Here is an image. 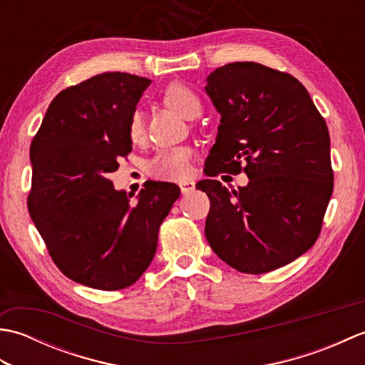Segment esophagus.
Wrapping results in <instances>:
<instances>
[{"mask_svg":"<svg viewBox=\"0 0 365 365\" xmlns=\"http://www.w3.org/2000/svg\"><path fill=\"white\" fill-rule=\"evenodd\" d=\"M196 188V183L192 180H185V182H180V191L183 192V195H188V192L195 191Z\"/></svg>","mask_w":365,"mask_h":365,"instance_id":"esophagus-1","label":"esophagus"}]
</instances>
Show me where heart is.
Listing matches in <instances>:
<instances>
[{"mask_svg":"<svg viewBox=\"0 0 365 365\" xmlns=\"http://www.w3.org/2000/svg\"><path fill=\"white\" fill-rule=\"evenodd\" d=\"M165 103L185 119L192 118L200 113V100L190 86L183 83H170L163 92ZM144 125L139 113H135L130 119L128 135L136 141L143 136ZM191 149L188 147H175V149L160 150L147 163V173L160 180H182L190 174Z\"/></svg>","mask_w":365,"mask_h":365,"instance_id":"obj_1","label":"heart"}]
</instances>
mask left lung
I'll return each instance as SVG.
<instances>
[{
  "label": "left lung",
  "mask_w": 365,
  "mask_h": 365,
  "mask_svg": "<svg viewBox=\"0 0 365 365\" xmlns=\"http://www.w3.org/2000/svg\"><path fill=\"white\" fill-rule=\"evenodd\" d=\"M205 92L221 114L205 174L250 178L232 191L212 178L196 185L210 199L207 242L232 268L268 273L320 235L334 187L327 122L294 76L257 63L216 68Z\"/></svg>",
  "instance_id": "1"
}]
</instances>
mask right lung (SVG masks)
Returning a JSON list of instances; mask_svg holds the SVG:
<instances>
[{"label": "right lung", "mask_w": 365, "mask_h": 365, "mask_svg": "<svg viewBox=\"0 0 365 365\" xmlns=\"http://www.w3.org/2000/svg\"><path fill=\"white\" fill-rule=\"evenodd\" d=\"M149 84L106 72L61 91L31 143V220L61 273L92 289L120 290L143 276L180 196L174 183L145 182L131 204L108 178L131 152L130 119Z\"/></svg>", "instance_id": "add662e5"}]
</instances>
